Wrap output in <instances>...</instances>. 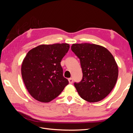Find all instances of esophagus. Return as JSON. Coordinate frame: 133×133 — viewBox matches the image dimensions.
Here are the masks:
<instances>
[{"instance_id":"34e87169","label":"esophagus","mask_w":133,"mask_h":133,"mask_svg":"<svg viewBox=\"0 0 133 133\" xmlns=\"http://www.w3.org/2000/svg\"><path fill=\"white\" fill-rule=\"evenodd\" d=\"M68 81H69V84H72L73 83V78H69V79H68Z\"/></svg>"}]
</instances>
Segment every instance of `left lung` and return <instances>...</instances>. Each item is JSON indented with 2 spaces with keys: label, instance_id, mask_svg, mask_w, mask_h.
I'll list each match as a JSON object with an SVG mask.
<instances>
[{
  "label": "left lung",
  "instance_id": "1",
  "mask_svg": "<svg viewBox=\"0 0 133 133\" xmlns=\"http://www.w3.org/2000/svg\"><path fill=\"white\" fill-rule=\"evenodd\" d=\"M71 50L79 58L82 81L74 83L79 95L90 103L100 101L110 93L118 76V66L110 52L94 44H73Z\"/></svg>",
  "mask_w": 133,
  "mask_h": 133
}]
</instances>
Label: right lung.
<instances>
[{"instance_id":"1","label":"right lung","mask_w":133,"mask_h":133,"mask_svg":"<svg viewBox=\"0 0 133 133\" xmlns=\"http://www.w3.org/2000/svg\"><path fill=\"white\" fill-rule=\"evenodd\" d=\"M66 43L42 44L28 51L21 67L26 89L39 102L48 103L61 93L69 82L60 62L69 50Z\"/></svg>"}]
</instances>
